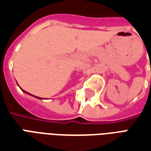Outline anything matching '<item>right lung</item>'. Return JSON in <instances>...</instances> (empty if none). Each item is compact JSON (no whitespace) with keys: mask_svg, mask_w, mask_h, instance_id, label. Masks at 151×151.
<instances>
[{"mask_svg":"<svg viewBox=\"0 0 151 151\" xmlns=\"http://www.w3.org/2000/svg\"><path fill=\"white\" fill-rule=\"evenodd\" d=\"M19 87H20V86H19ZM20 89H21L22 91L24 92V93H26V94H27V95H31V96H34V97H35V98L40 99H42V98H40V97H37V96H35V95H31V94H29L28 92H27V91H23V90H22V89L21 87H20Z\"/></svg>","mask_w":151,"mask_h":151,"instance_id":"obj_1","label":"right lung"}]
</instances>
